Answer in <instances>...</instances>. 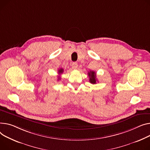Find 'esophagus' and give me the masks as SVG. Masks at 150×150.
Instances as JSON below:
<instances>
[{
    "label": "esophagus",
    "mask_w": 150,
    "mask_h": 150,
    "mask_svg": "<svg viewBox=\"0 0 150 150\" xmlns=\"http://www.w3.org/2000/svg\"><path fill=\"white\" fill-rule=\"evenodd\" d=\"M72 68L74 69H77V67H78V64H77V63L74 62V63H72Z\"/></svg>",
    "instance_id": "esophagus-1"
}]
</instances>
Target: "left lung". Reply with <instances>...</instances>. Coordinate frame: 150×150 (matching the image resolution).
Segmentation results:
<instances>
[{
	"label": "left lung",
	"mask_w": 150,
	"mask_h": 150,
	"mask_svg": "<svg viewBox=\"0 0 150 150\" xmlns=\"http://www.w3.org/2000/svg\"><path fill=\"white\" fill-rule=\"evenodd\" d=\"M88 75L89 76L90 83L92 84H96L97 82V79L96 78V73L94 71H90L88 73Z\"/></svg>",
	"instance_id": "8db88e82"
}]
</instances>
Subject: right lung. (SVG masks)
Masks as SVG:
<instances>
[{
  "label": "right lung",
  "mask_w": 150,
  "mask_h": 150,
  "mask_svg": "<svg viewBox=\"0 0 150 150\" xmlns=\"http://www.w3.org/2000/svg\"><path fill=\"white\" fill-rule=\"evenodd\" d=\"M63 72V69H60L58 70V74H62ZM58 79H59L60 78H59V77H58Z\"/></svg>",
  "instance_id": "right-lung-1"
}]
</instances>
